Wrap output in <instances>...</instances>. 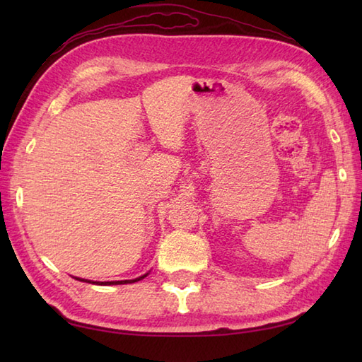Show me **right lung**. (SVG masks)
<instances>
[{"label": "right lung", "mask_w": 362, "mask_h": 362, "mask_svg": "<svg viewBox=\"0 0 362 362\" xmlns=\"http://www.w3.org/2000/svg\"><path fill=\"white\" fill-rule=\"evenodd\" d=\"M146 275H148V274H146ZM146 275L140 276V279H135V280H121V281H95V283H96V284H126V283H135V281H138V280H143ZM76 280H81V279H76ZM81 281L93 283V281H90V280H81Z\"/></svg>", "instance_id": "right-lung-1"}]
</instances>
